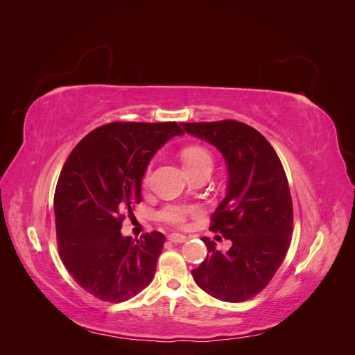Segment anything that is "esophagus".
I'll return each mask as SVG.
<instances>
[{"mask_svg": "<svg viewBox=\"0 0 355 355\" xmlns=\"http://www.w3.org/2000/svg\"><path fill=\"white\" fill-rule=\"evenodd\" d=\"M168 240H170L171 243H185V241L188 240V237H187V235H184V234L173 232V234L168 235Z\"/></svg>", "mask_w": 355, "mask_h": 355, "instance_id": "1", "label": "esophagus"}]
</instances>
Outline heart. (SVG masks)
<instances>
[{
	"label": "heart",
	"instance_id": "1",
	"mask_svg": "<svg viewBox=\"0 0 355 355\" xmlns=\"http://www.w3.org/2000/svg\"><path fill=\"white\" fill-rule=\"evenodd\" d=\"M182 159H184V166L188 171L197 170L204 166H213V158L211 154L207 151L206 148L202 146H188L182 151ZM149 175L146 173L144 184H148ZM189 213V207L187 206H180V204H170V206L164 207L163 211H161V218L164 220L175 223V225H182L185 222L187 216Z\"/></svg>",
	"mask_w": 355,
	"mask_h": 355
}]
</instances>
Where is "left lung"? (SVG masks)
Returning a JSON list of instances; mask_svg holds the SVG:
<instances>
[{
    "mask_svg": "<svg viewBox=\"0 0 355 355\" xmlns=\"http://www.w3.org/2000/svg\"><path fill=\"white\" fill-rule=\"evenodd\" d=\"M180 125L216 148L228 173L227 194L210 228L220 231L231 247L218 250L216 243L202 237L209 253L192 277L210 296L241 302L265 288L288 250L293 206L284 168L270 142L250 125L232 120Z\"/></svg>",
    "mask_w": 355,
    "mask_h": 355,
    "instance_id": "left-lung-1",
    "label": "left lung"
}]
</instances>
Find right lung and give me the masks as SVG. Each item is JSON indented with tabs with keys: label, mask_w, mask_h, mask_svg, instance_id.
Wrapping results in <instances>:
<instances>
[{
	"label": "right lung",
	"mask_w": 355,
	"mask_h": 355,
	"mask_svg": "<svg viewBox=\"0 0 355 355\" xmlns=\"http://www.w3.org/2000/svg\"><path fill=\"white\" fill-rule=\"evenodd\" d=\"M176 123H111L72 149L55 192L59 253L85 292L106 302L132 299L153 282L166 237H124V213L142 201L149 161L171 137Z\"/></svg>",
	"instance_id": "obj_1"
}]
</instances>
